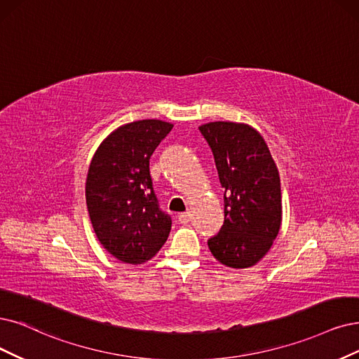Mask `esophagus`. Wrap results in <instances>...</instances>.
<instances>
[{"mask_svg": "<svg viewBox=\"0 0 359 359\" xmlns=\"http://www.w3.org/2000/svg\"><path fill=\"white\" fill-rule=\"evenodd\" d=\"M177 219H179L180 223H189L191 219H192V215L189 213V211H187V213H180V215L177 216Z\"/></svg>", "mask_w": 359, "mask_h": 359, "instance_id": "1", "label": "esophagus"}]
</instances>
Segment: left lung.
Segmentation results:
<instances>
[{"label":"left lung","mask_w":359,"mask_h":359,"mask_svg":"<svg viewBox=\"0 0 359 359\" xmlns=\"http://www.w3.org/2000/svg\"><path fill=\"white\" fill-rule=\"evenodd\" d=\"M200 133L224 189V222L207 241L222 264L244 269L268 253L281 226V184L268 144L247 124L208 123Z\"/></svg>","instance_id":"8db88e82"}]
</instances>
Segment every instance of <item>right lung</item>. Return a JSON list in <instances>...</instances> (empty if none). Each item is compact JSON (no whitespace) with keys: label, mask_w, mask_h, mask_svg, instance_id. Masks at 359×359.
Wrapping results in <instances>:
<instances>
[{"label":"right lung","mask_w":359,"mask_h":359,"mask_svg":"<svg viewBox=\"0 0 359 359\" xmlns=\"http://www.w3.org/2000/svg\"><path fill=\"white\" fill-rule=\"evenodd\" d=\"M172 124L142 119L116 128L97 148L86 200L100 244L118 260L143 263L167 241L171 217L154 191L149 159Z\"/></svg>","instance_id":"right-lung-1"}]
</instances>
